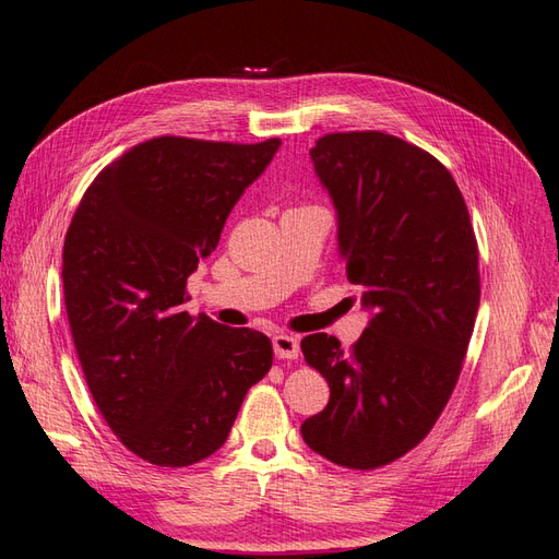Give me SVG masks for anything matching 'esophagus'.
I'll return each mask as SVG.
<instances>
[{
    "label": "esophagus",
    "instance_id": "esophagus-1",
    "mask_svg": "<svg viewBox=\"0 0 559 559\" xmlns=\"http://www.w3.org/2000/svg\"><path fill=\"white\" fill-rule=\"evenodd\" d=\"M271 342H274V354L278 356V359H297V356H299L297 337L278 333V335H274V340H271Z\"/></svg>",
    "mask_w": 559,
    "mask_h": 559
}]
</instances>
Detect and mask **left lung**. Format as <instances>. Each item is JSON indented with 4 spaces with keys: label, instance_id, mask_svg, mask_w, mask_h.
I'll use <instances>...</instances> for the list:
<instances>
[{
    "label": "left lung",
    "instance_id": "8db88e82",
    "mask_svg": "<svg viewBox=\"0 0 559 559\" xmlns=\"http://www.w3.org/2000/svg\"><path fill=\"white\" fill-rule=\"evenodd\" d=\"M309 155L370 321L349 352L325 333L302 340L331 388L302 439L335 465L376 469L416 449L453 394L479 309L477 238L451 171L404 139L335 132Z\"/></svg>",
    "mask_w": 559,
    "mask_h": 559
}]
</instances>
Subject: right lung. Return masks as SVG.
<instances>
[{"instance_id":"right-lung-1","label":"right lung","mask_w":559,"mask_h":559,"mask_svg":"<svg viewBox=\"0 0 559 559\" xmlns=\"http://www.w3.org/2000/svg\"><path fill=\"white\" fill-rule=\"evenodd\" d=\"M281 139L157 136L98 171L63 242L70 333L94 402L127 449L186 467L224 447L271 340L183 311L186 281Z\"/></svg>"}]
</instances>
